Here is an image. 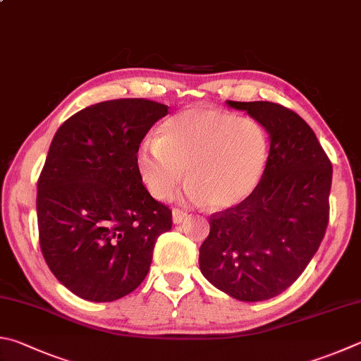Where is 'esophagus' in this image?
Masks as SVG:
<instances>
[{"mask_svg": "<svg viewBox=\"0 0 361 361\" xmlns=\"http://www.w3.org/2000/svg\"><path fill=\"white\" fill-rule=\"evenodd\" d=\"M172 216H173V222L175 224H181L183 221L185 219H188V213L186 212H183V209H178V208H175L173 212H172Z\"/></svg>", "mask_w": 361, "mask_h": 361, "instance_id": "obj_1", "label": "esophagus"}]
</instances>
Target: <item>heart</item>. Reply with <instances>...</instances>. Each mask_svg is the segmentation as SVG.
Listing matches in <instances>:
<instances>
[{"mask_svg": "<svg viewBox=\"0 0 361 361\" xmlns=\"http://www.w3.org/2000/svg\"><path fill=\"white\" fill-rule=\"evenodd\" d=\"M268 156L270 135L257 120L200 107L169 118L159 139L143 140L135 166L156 199H169L188 169L186 199L227 209L257 189Z\"/></svg>", "mask_w": 361, "mask_h": 361, "instance_id": "obj_1", "label": "heart"}]
</instances>
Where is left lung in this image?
<instances>
[{
	"label": "left lung",
	"instance_id": "1",
	"mask_svg": "<svg viewBox=\"0 0 361 361\" xmlns=\"http://www.w3.org/2000/svg\"><path fill=\"white\" fill-rule=\"evenodd\" d=\"M270 134V156L259 186L240 205L209 216L200 271L240 301H264L298 279L329 226L331 162L314 130L274 102L227 101Z\"/></svg>",
	"mask_w": 361,
	"mask_h": 361
}]
</instances>
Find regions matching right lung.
<instances>
[{"mask_svg": "<svg viewBox=\"0 0 361 361\" xmlns=\"http://www.w3.org/2000/svg\"><path fill=\"white\" fill-rule=\"evenodd\" d=\"M167 106L148 99L94 104L64 121L37 180L39 243L55 278L106 303L145 279L172 209L154 200L135 166L140 142Z\"/></svg>", "mask_w": 361, "mask_h": 361, "instance_id": "right-lung-1", "label": "right lung"}]
</instances>
